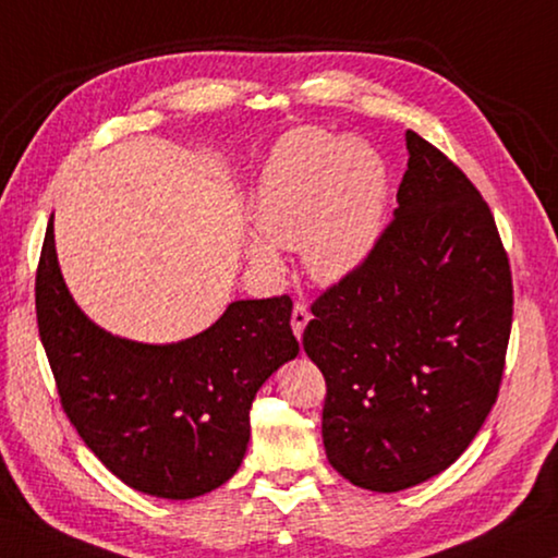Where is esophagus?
I'll list each match as a JSON object with an SVG mask.
<instances>
[{
    "label": "esophagus",
    "mask_w": 558,
    "mask_h": 558,
    "mask_svg": "<svg viewBox=\"0 0 558 558\" xmlns=\"http://www.w3.org/2000/svg\"><path fill=\"white\" fill-rule=\"evenodd\" d=\"M310 323V310L305 305H298L292 307V317H290V327H292V335L298 339H302V332H305V327Z\"/></svg>",
    "instance_id": "obj_1"
}]
</instances>
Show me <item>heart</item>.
Here are the masks:
<instances>
[{
  "label": "heart",
  "instance_id": "obj_1",
  "mask_svg": "<svg viewBox=\"0 0 558 558\" xmlns=\"http://www.w3.org/2000/svg\"><path fill=\"white\" fill-rule=\"evenodd\" d=\"M391 172L362 137L325 130L282 137L263 169L245 256L263 276L280 272L278 248H300L307 276L332 286L369 260L381 241Z\"/></svg>",
  "mask_w": 558,
  "mask_h": 558
}]
</instances>
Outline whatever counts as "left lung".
<instances>
[{"mask_svg": "<svg viewBox=\"0 0 558 558\" xmlns=\"http://www.w3.org/2000/svg\"><path fill=\"white\" fill-rule=\"evenodd\" d=\"M393 221L302 335L325 374L323 440L339 475L401 493L450 468L493 411L512 329V276L470 179L405 130Z\"/></svg>", "mask_w": 558, "mask_h": 558, "instance_id": "1", "label": "left lung"}]
</instances>
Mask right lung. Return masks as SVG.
<instances>
[{
	"label": "right lung",
	"mask_w": 558,
	"mask_h": 558,
	"mask_svg": "<svg viewBox=\"0 0 558 558\" xmlns=\"http://www.w3.org/2000/svg\"><path fill=\"white\" fill-rule=\"evenodd\" d=\"M292 300H233L169 344L118 337L83 313L56 256L53 216L36 272V319L63 411L112 475L143 495L192 499L241 468L251 403L300 347Z\"/></svg>",
	"instance_id": "add662e5"
}]
</instances>
